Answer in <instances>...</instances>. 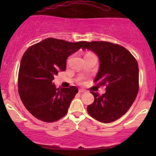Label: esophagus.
I'll use <instances>...</instances> for the list:
<instances>
[{
    "instance_id": "1",
    "label": "esophagus",
    "mask_w": 156,
    "mask_h": 156,
    "mask_svg": "<svg viewBox=\"0 0 156 156\" xmlns=\"http://www.w3.org/2000/svg\"><path fill=\"white\" fill-rule=\"evenodd\" d=\"M78 92H79V93H83V92H85V90H84V89H79V90H78Z\"/></svg>"
}]
</instances>
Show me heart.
Segmentation results:
<instances>
[{"instance_id":"heart-1","label":"heart","mask_w":156,"mask_h":156,"mask_svg":"<svg viewBox=\"0 0 156 156\" xmlns=\"http://www.w3.org/2000/svg\"><path fill=\"white\" fill-rule=\"evenodd\" d=\"M87 54H89V53H87Z\"/></svg>"}]
</instances>
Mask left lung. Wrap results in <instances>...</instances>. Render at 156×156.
Returning a JSON list of instances; mask_svg holds the SVG:
<instances>
[{
    "label": "left lung",
    "mask_w": 156,
    "mask_h": 156,
    "mask_svg": "<svg viewBox=\"0 0 156 156\" xmlns=\"http://www.w3.org/2000/svg\"><path fill=\"white\" fill-rule=\"evenodd\" d=\"M82 49L90 50L98 56L100 68L94 81L106 86L102 95L91 92L94 101L87 106V112L101 122L117 120L128 112L139 92L136 60L126 48L112 42H87Z\"/></svg>",
    "instance_id": "left-lung-1"
}]
</instances>
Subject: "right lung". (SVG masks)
I'll return each instance as SVG.
<instances>
[{
  "label": "right lung",
  "instance_id": "1",
  "mask_svg": "<svg viewBox=\"0 0 156 156\" xmlns=\"http://www.w3.org/2000/svg\"><path fill=\"white\" fill-rule=\"evenodd\" d=\"M85 43L48 38L24 53L19 69L18 92L23 105L37 119L52 122L66 115L78 89L74 86L56 88L53 80L59 71L65 70L68 57Z\"/></svg>",
  "mask_w": 156,
  "mask_h": 156
}]
</instances>
